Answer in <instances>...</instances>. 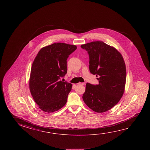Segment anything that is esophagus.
Wrapping results in <instances>:
<instances>
[{
	"label": "esophagus",
	"instance_id": "34e87169",
	"mask_svg": "<svg viewBox=\"0 0 150 150\" xmlns=\"http://www.w3.org/2000/svg\"><path fill=\"white\" fill-rule=\"evenodd\" d=\"M78 84L79 85H85V83H78Z\"/></svg>",
	"mask_w": 150,
	"mask_h": 150
}]
</instances>
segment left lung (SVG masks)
Returning a JSON list of instances; mask_svg holds the SVG:
<instances>
[{"instance_id": "8db88e82", "label": "left lung", "mask_w": 150, "mask_h": 150, "mask_svg": "<svg viewBox=\"0 0 150 150\" xmlns=\"http://www.w3.org/2000/svg\"><path fill=\"white\" fill-rule=\"evenodd\" d=\"M89 56V71L96 75L98 85L86 83L83 99L86 105L103 113L116 105L122 97L126 81L125 61L119 52L103 41L81 45Z\"/></svg>"}]
</instances>
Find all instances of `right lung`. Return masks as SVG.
I'll list each match as a JSON object with an SVG mask.
<instances>
[{"label":"right lung","instance_id":"obj_1","mask_svg":"<svg viewBox=\"0 0 150 150\" xmlns=\"http://www.w3.org/2000/svg\"><path fill=\"white\" fill-rule=\"evenodd\" d=\"M76 49L75 45L55 43L42 47L35 57L30 76V91L44 112L57 111L67 103L72 84L60 79L67 74V59Z\"/></svg>","mask_w":150,"mask_h":150}]
</instances>
